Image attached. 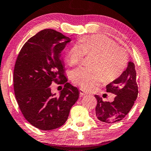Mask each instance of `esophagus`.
Returning <instances> with one entry per match:
<instances>
[{
    "instance_id": "34e87169",
    "label": "esophagus",
    "mask_w": 151,
    "mask_h": 151,
    "mask_svg": "<svg viewBox=\"0 0 151 151\" xmlns=\"http://www.w3.org/2000/svg\"><path fill=\"white\" fill-rule=\"evenodd\" d=\"M79 93H80V96H86V95H87V93L86 91H83V90H82V89H79Z\"/></svg>"
}]
</instances>
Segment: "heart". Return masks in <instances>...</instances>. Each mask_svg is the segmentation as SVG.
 <instances>
[{
	"label": "heart",
	"instance_id": "obj_1",
	"mask_svg": "<svg viewBox=\"0 0 151 151\" xmlns=\"http://www.w3.org/2000/svg\"><path fill=\"white\" fill-rule=\"evenodd\" d=\"M86 54H96L91 62L93 68L80 67L71 73L72 81L84 90L92 89L105 79L115 80L127 65L126 52L115 41L103 34L84 36L72 45L67 51L69 64L81 63Z\"/></svg>",
	"mask_w": 151,
	"mask_h": 151
}]
</instances>
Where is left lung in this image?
Masks as SVG:
<instances>
[{
	"label": "left lung",
	"mask_w": 151,
	"mask_h": 151,
	"mask_svg": "<svg viewBox=\"0 0 151 151\" xmlns=\"http://www.w3.org/2000/svg\"><path fill=\"white\" fill-rule=\"evenodd\" d=\"M106 91L116 96L112 102H104L102 98L95 95L98 101L96 107V117L105 123L121 121L133 107L139 93L134 63L129 62L127 68L121 75L107 85Z\"/></svg>",
	"instance_id": "8db88e82"
}]
</instances>
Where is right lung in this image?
I'll list each match as a JSON object with an SVG mask.
<instances>
[{"label":"right lung","instance_id":"obj_1","mask_svg":"<svg viewBox=\"0 0 151 151\" xmlns=\"http://www.w3.org/2000/svg\"><path fill=\"white\" fill-rule=\"evenodd\" d=\"M70 41L60 32L43 29L24 43L14 65V91L18 105L25 119L41 130L64 124L79 99L78 88L67 82L61 59L62 51ZM53 81L65 83L59 96L51 93L50 86Z\"/></svg>","mask_w":151,"mask_h":151}]
</instances>
